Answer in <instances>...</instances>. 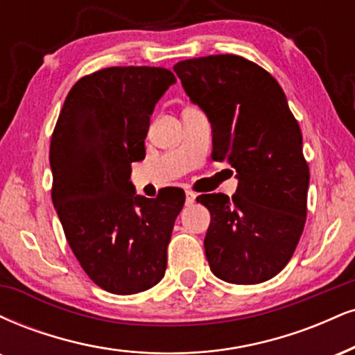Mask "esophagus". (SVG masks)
Masks as SVG:
<instances>
[{"label":"esophagus","instance_id":"34e87169","mask_svg":"<svg viewBox=\"0 0 355 355\" xmlns=\"http://www.w3.org/2000/svg\"><path fill=\"white\" fill-rule=\"evenodd\" d=\"M185 203H187V207H190V205H193L195 203V198H196V195L193 193V191H190V190H187L185 191Z\"/></svg>","mask_w":355,"mask_h":355}]
</instances>
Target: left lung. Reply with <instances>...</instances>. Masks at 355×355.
<instances>
[{
	"mask_svg": "<svg viewBox=\"0 0 355 355\" xmlns=\"http://www.w3.org/2000/svg\"><path fill=\"white\" fill-rule=\"evenodd\" d=\"M173 71L208 115L213 160L236 170L238 190L200 195L210 210L205 254L226 283L258 284L289 263L304 230L309 166L300 123L268 71L236 54L180 61Z\"/></svg>",
	"mask_w": 355,
	"mask_h": 355,
	"instance_id": "left-lung-1",
	"label": "left lung"
}]
</instances>
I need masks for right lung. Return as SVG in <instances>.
<instances>
[{
	"label": "right lung",
	"mask_w": 355,
	"mask_h": 355,
	"mask_svg": "<svg viewBox=\"0 0 355 355\" xmlns=\"http://www.w3.org/2000/svg\"><path fill=\"white\" fill-rule=\"evenodd\" d=\"M173 72L164 67H105L72 85L51 137V196L83 270L112 294L155 286L185 203L180 189L157 198L135 195L130 164L144 160L153 107Z\"/></svg>",
	"instance_id": "add662e5"
}]
</instances>
